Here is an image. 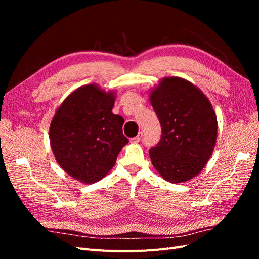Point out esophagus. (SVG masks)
<instances>
[{
  "mask_svg": "<svg viewBox=\"0 0 259 259\" xmlns=\"http://www.w3.org/2000/svg\"><path fill=\"white\" fill-rule=\"evenodd\" d=\"M142 137H143V132H139V133H138V135H137L136 137H133V138H131V139H130V142H131L132 144L139 143V142H140V139H142Z\"/></svg>",
  "mask_w": 259,
  "mask_h": 259,
  "instance_id": "1",
  "label": "esophagus"
}]
</instances>
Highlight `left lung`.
<instances>
[{"mask_svg": "<svg viewBox=\"0 0 259 259\" xmlns=\"http://www.w3.org/2000/svg\"><path fill=\"white\" fill-rule=\"evenodd\" d=\"M162 136L149 150L154 168L167 182L182 184L204 168L214 151L217 117L208 98L183 77H163L149 93Z\"/></svg>", "mask_w": 259, "mask_h": 259, "instance_id": "obj_1", "label": "left lung"}]
</instances>
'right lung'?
I'll return each instance as SVG.
<instances>
[{
  "label": "right lung",
  "instance_id": "1",
  "mask_svg": "<svg viewBox=\"0 0 259 259\" xmlns=\"http://www.w3.org/2000/svg\"><path fill=\"white\" fill-rule=\"evenodd\" d=\"M115 92L98 84L76 89L56 109L50 126V142L59 166L84 184L103 179L128 143L124 119L113 114Z\"/></svg>",
  "mask_w": 259,
  "mask_h": 259
}]
</instances>
